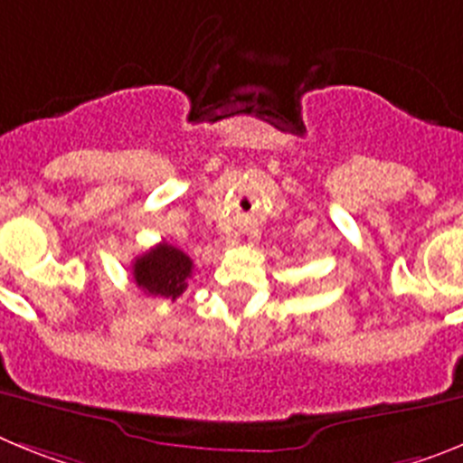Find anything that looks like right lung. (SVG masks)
I'll list each match as a JSON object with an SVG mask.
<instances>
[{"instance_id":"obj_1","label":"right lung","mask_w":463,"mask_h":463,"mask_svg":"<svg viewBox=\"0 0 463 463\" xmlns=\"http://www.w3.org/2000/svg\"><path fill=\"white\" fill-rule=\"evenodd\" d=\"M190 257L169 243H159L134 260L132 273L137 288L150 297L175 301L183 297L192 278Z\"/></svg>"}]
</instances>
